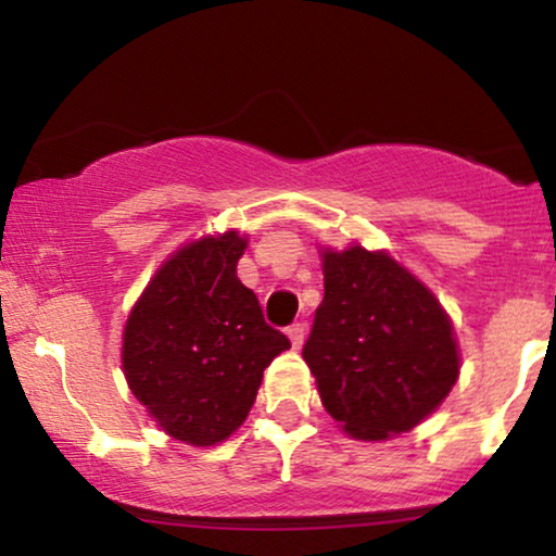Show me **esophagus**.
Listing matches in <instances>:
<instances>
[{
  "mask_svg": "<svg viewBox=\"0 0 556 556\" xmlns=\"http://www.w3.org/2000/svg\"><path fill=\"white\" fill-rule=\"evenodd\" d=\"M287 336H290L292 346L300 349L302 341H305V326H302V323H292V326L287 328Z\"/></svg>",
  "mask_w": 556,
  "mask_h": 556,
  "instance_id": "1",
  "label": "esophagus"
}]
</instances>
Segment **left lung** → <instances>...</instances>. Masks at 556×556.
<instances>
[{"instance_id":"8db88e82","label":"left lung","mask_w":556,"mask_h":556,"mask_svg":"<svg viewBox=\"0 0 556 556\" xmlns=\"http://www.w3.org/2000/svg\"><path fill=\"white\" fill-rule=\"evenodd\" d=\"M326 294L302 359L323 407L354 439L405 433L459 377L452 320L433 292L384 251H323Z\"/></svg>"}]
</instances>
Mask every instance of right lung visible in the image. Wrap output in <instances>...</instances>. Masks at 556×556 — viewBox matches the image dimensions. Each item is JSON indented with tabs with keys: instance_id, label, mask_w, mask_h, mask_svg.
Masks as SVG:
<instances>
[{
	"instance_id": "right-lung-1",
	"label": "right lung",
	"mask_w": 556,
	"mask_h": 556,
	"mask_svg": "<svg viewBox=\"0 0 556 556\" xmlns=\"http://www.w3.org/2000/svg\"><path fill=\"white\" fill-rule=\"evenodd\" d=\"M243 249L236 230L181 245L125 323L132 395L172 439L192 446L226 441L249 416L264 369L290 349L238 279Z\"/></svg>"
}]
</instances>
